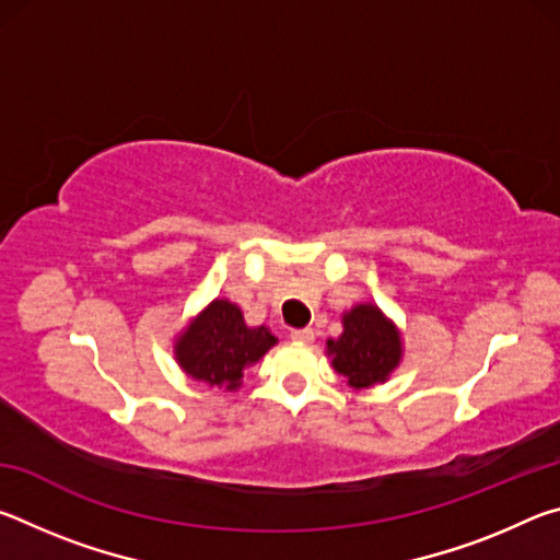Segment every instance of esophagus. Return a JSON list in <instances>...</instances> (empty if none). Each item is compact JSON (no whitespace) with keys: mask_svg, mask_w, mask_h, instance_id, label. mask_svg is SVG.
Segmentation results:
<instances>
[{"mask_svg":"<svg viewBox=\"0 0 560 560\" xmlns=\"http://www.w3.org/2000/svg\"><path fill=\"white\" fill-rule=\"evenodd\" d=\"M291 340H296V343H314V330L311 328L291 330Z\"/></svg>","mask_w":560,"mask_h":560,"instance_id":"esophagus-1","label":"esophagus"}]
</instances>
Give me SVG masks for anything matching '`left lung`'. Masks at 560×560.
<instances>
[{"instance_id":"1","label":"left lung","mask_w":560,"mask_h":560,"mask_svg":"<svg viewBox=\"0 0 560 560\" xmlns=\"http://www.w3.org/2000/svg\"><path fill=\"white\" fill-rule=\"evenodd\" d=\"M326 346L336 373L346 375L355 390L385 383L402 358L400 334L373 303H358L346 311L343 334Z\"/></svg>"}]
</instances>
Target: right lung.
<instances>
[{"label":"right lung","instance_id":"1","mask_svg":"<svg viewBox=\"0 0 560 560\" xmlns=\"http://www.w3.org/2000/svg\"><path fill=\"white\" fill-rule=\"evenodd\" d=\"M277 336L267 326L249 328L240 306L226 299H214L175 340V358L183 371L207 385L236 390L244 368L257 363Z\"/></svg>","mask_w":560,"mask_h":560}]
</instances>
